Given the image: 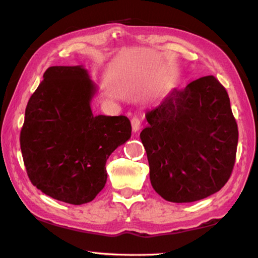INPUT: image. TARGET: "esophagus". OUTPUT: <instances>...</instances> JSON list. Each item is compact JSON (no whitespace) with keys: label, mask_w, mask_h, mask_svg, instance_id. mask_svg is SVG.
<instances>
[{"label":"esophagus","mask_w":258,"mask_h":258,"mask_svg":"<svg viewBox=\"0 0 258 258\" xmlns=\"http://www.w3.org/2000/svg\"><path fill=\"white\" fill-rule=\"evenodd\" d=\"M131 124H132V130L135 133L139 132L140 128H141V125H142L141 120H140L138 117H133V118L131 119Z\"/></svg>","instance_id":"1"}]
</instances>
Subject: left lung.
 <instances>
[{"label":"left lung","instance_id":"1","mask_svg":"<svg viewBox=\"0 0 258 258\" xmlns=\"http://www.w3.org/2000/svg\"><path fill=\"white\" fill-rule=\"evenodd\" d=\"M140 134L150 182L172 203H192L220 191L232 173L238 125L224 86L214 76L174 89L146 112Z\"/></svg>","mask_w":258,"mask_h":258}]
</instances>
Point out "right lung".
<instances>
[{
	"label": "right lung",
	"mask_w": 258,
	"mask_h": 258,
	"mask_svg": "<svg viewBox=\"0 0 258 258\" xmlns=\"http://www.w3.org/2000/svg\"><path fill=\"white\" fill-rule=\"evenodd\" d=\"M98 87L83 66H53L30 97L20 148L30 182L60 202H92L107 182L106 163L131 138L125 116H94Z\"/></svg>",
	"instance_id": "add662e5"
}]
</instances>
